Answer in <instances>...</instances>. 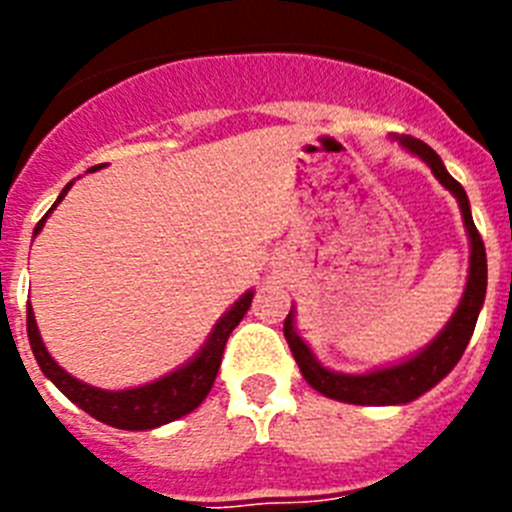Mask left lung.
Instances as JSON below:
<instances>
[{"mask_svg": "<svg viewBox=\"0 0 512 512\" xmlns=\"http://www.w3.org/2000/svg\"><path fill=\"white\" fill-rule=\"evenodd\" d=\"M400 143L410 153H418L425 164L431 166L438 182L459 200L469 241H472L469 279L467 289H464V297H461L459 307L454 312V318L449 320V325L441 330V336L431 346L420 351L415 359L402 361V364L390 366V369H379V372L372 374H336L325 369V366H320L318 359L310 354V348L305 346V341L295 333L292 312H289L287 320H284V338H287L289 348H292L295 361L300 364L302 377L320 395L333 397V400L341 402H351V405H400V402L415 400V397L431 390L433 384L441 382L454 369L461 354H464V348H467L469 338L474 333V325H477L479 307L485 302L487 292V253L485 243H482V235H479L477 225L472 220V212H469L467 192L446 171L438 153L431 146H425L423 140L405 135V138H400Z\"/></svg>", "mask_w": 512, "mask_h": 512, "instance_id": "obj_1", "label": "left lung"}]
</instances>
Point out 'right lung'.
<instances>
[{"label":"right lung","instance_id":"add662e5","mask_svg":"<svg viewBox=\"0 0 512 512\" xmlns=\"http://www.w3.org/2000/svg\"><path fill=\"white\" fill-rule=\"evenodd\" d=\"M71 184L63 187L56 205L66 197ZM51 210H48V215H51ZM48 215H43V220L35 225V233H40V228H43L45 217ZM251 300L253 292H246L241 300L235 302V305L225 312L223 318H220V323L215 325V330H212L207 346L197 354V359H192L187 366H182V369H176L169 377L146 384V387H135V390H97V387H89V384L79 382V379H74L71 374L63 372L61 366L51 359V354L45 351L30 307H27V338H30V348H33L35 359H38L45 377L51 379L71 402H76L84 413H89L92 418L102 420V423L107 425L122 428V431H148V428H158V425L171 423V420L192 413V410L205 400L207 392L212 390V382H215L217 377L220 361H223L225 343H228L233 328L241 323L246 310L251 307Z\"/></svg>","mask_w":512,"mask_h":512}]
</instances>
